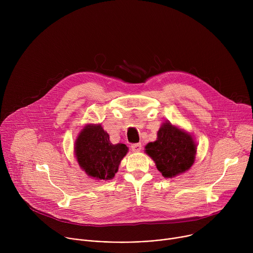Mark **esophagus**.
Returning <instances> with one entry per match:
<instances>
[{
  "label": "esophagus",
  "mask_w": 253,
  "mask_h": 253,
  "mask_svg": "<svg viewBox=\"0 0 253 253\" xmlns=\"http://www.w3.org/2000/svg\"><path fill=\"white\" fill-rule=\"evenodd\" d=\"M131 149L133 152H140L142 149V145L141 143H134L131 145Z\"/></svg>",
  "instance_id": "34e87169"
}]
</instances>
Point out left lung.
<instances>
[{
	"label": "left lung",
	"mask_w": 253,
	"mask_h": 253,
	"mask_svg": "<svg viewBox=\"0 0 253 253\" xmlns=\"http://www.w3.org/2000/svg\"><path fill=\"white\" fill-rule=\"evenodd\" d=\"M145 149L166 178L187 171L192 166L196 154L192 137L168 122L160 127L157 140L148 143Z\"/></svg>",
	"instance_id": "obj_1"
}]
</instances>
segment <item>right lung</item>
Segmentation results:
<instances>
[{"label": "right lung", "instance_id": "1", "mask_svg": "<svg viewBox=\"0 0 253 253\" xmlns=\"http://www.w3.org/2000/svg\"><path fill=\"white\" fill-rule=\"evenodd\" d=\"M128 151L125 144H113L101 125H88L76 140L75 154L80 167L91 177L112 179Z\"/></svg>", "mask_w": 253, "mask_h": 253}]
</instances>
